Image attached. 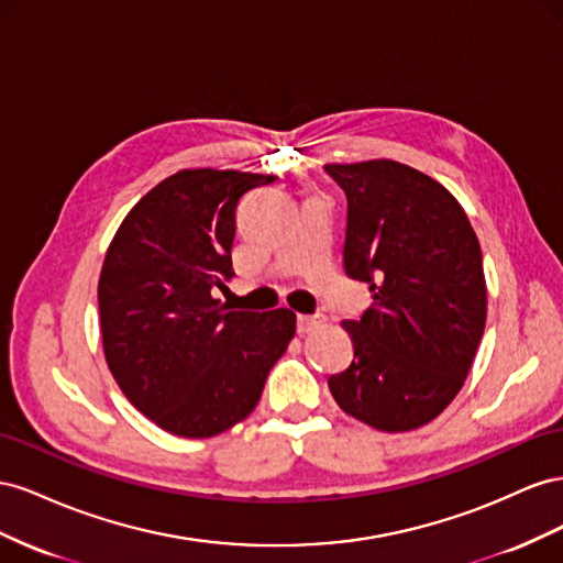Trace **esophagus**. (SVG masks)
Returning <instances> with one entry per match:
<instances>
[{
  "label": "esophagus",
  "instance_id": "esophagus-1",
  "mask_svg": "<svg viewBox=\"0 0 563 563\" xmlns=\"http://www.w3.org/2000/svg\"><path fill=\"white\" fill-rule=\"evenodd\" d=\"M318 323H320V318H318V316H307V313H299V316H297V332H299V334L309 332V330H313Z\"/></svg>",
  "mask_w": 563,
  "mask_h": 563
}]
</instances>
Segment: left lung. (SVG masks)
I'll return each instance as SVG.
<instances>
[{"mask_svg":"<svg viewBox=\"0 0 563 563\" xmlns=\"http://www.w3.org/2000/svg\"><path fill=\"white\" fill-rule=\"evenodd\" d=\"M346 196L344 271L373 303L344 320L353 361L328 387L346 415L379 431L439 417L462 389L486 328L478 238L431 176L394 159L325 165Z\"/></svg>","mask_w":563,"mask_h":563,"instance_id":"obj_1","label":"left lung"}]
</instances>
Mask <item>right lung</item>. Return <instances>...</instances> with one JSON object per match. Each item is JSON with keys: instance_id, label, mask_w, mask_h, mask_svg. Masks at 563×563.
<instances>
[{"instance_id": "add662e5", "label": "right lung", "mask_w": 563, "mask_h": 563, "mask_svg": "<svg viewBox=\"0 0 563 563\" xmlns=\"http://www.w3.org/2000/svg\"><path fill=\"white\" fill-rule=\"evenodd\" d=\"M271 174L181 169L124 217L99 278L103 353L130 404L184 439L243 422L295 336V313L229 311L240 198Z\"/></svg>"}]
</instances>
